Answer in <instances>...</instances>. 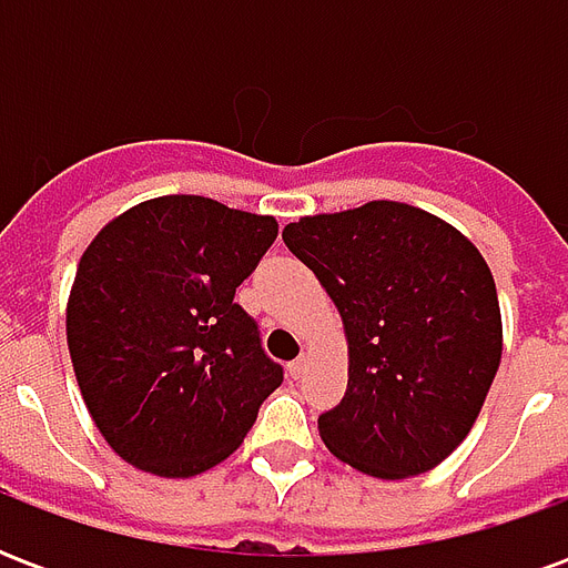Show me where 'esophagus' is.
<instances>
[{"label": "esophagus", "mask_w": 568, "mask_h": 568, "mask_svg": "<svg viewBox=\"0 0 568 568\" xmlns=\"http://www.w3.org/2000/svg\"><path fill=\"white\" fill-rule=\"evenodd\" d=\"M307 368H310V358L307 356H297L295 362H292V365H288V374H292V377H304V374H307Z\"/></svg>", "instance_id": "esophagus-1"}]
</instances>
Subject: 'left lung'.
Instances as JSON below:
<instances>
[{
    "instance_id": "left-lung-1",
    "label": "left lung",
    "mask_w": 568,
    "mask_h": 568,
    "mask_svg": "<svg viewBox=\"0 0 568 568\" xmlns=\"http://www.w3.org/2000/svg\"><path fill=\"white\" fill-rule=\"evenodd\" d=\"M283 240L344 322L349 381L320 417L325 447L381 480L432 471L471 432L501 362L484 255L453 224L395 200L304 215Z\"/></svg>"
}]
</instances>
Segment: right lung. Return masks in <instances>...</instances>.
Wrapping results in <instances>:
<instances>
[{"mask_svg":"<svg viewBox=\"0 0 568 568\" xmlns=\"http://www.w3.org/2000/svg\"><path fill=\"white\" fill-rule=\"evenodd\" d=\"M276 231L273 215L163 194L84 248L67 301L69 358L93 426L124 463L194 477L243 444L283 368L234 292Z\"/></svg>","mask_w":568,"mask_h":568,"instance_id":"1","label":"right lung"}]
</instances>
